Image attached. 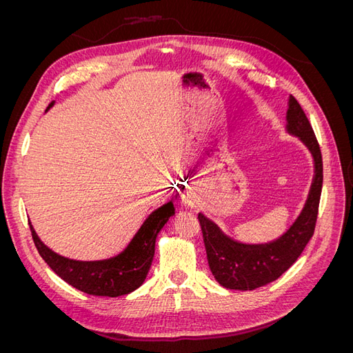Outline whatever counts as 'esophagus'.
I'll list each match as a JSON object with an SVG mask.
<instances>
[{
	"label": "esophagus",
	"mask_w": 353,
	"mask_h": 353,
	"mask_svg": "<svg viewBox=\"0 0 353 353\" xmlns=\"http://www.w3.org/2000/svg\"><path fill=\"white\" fill-rule=\"evenodd\" d=\"M183 199H184V201H185V203H188V196H187V197H185V196H184V197H183Z\"/></svg>",
	"instance_id": "1"
}]
</instances>
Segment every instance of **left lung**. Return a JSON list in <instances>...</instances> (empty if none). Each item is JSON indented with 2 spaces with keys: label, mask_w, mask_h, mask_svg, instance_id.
<instances>
[{
  "label": "left lung",
  "mask_w": 353,
  "mask_h": 353,
  "mask_svg": "<svg viewBox=\"0 0 353 353\" xmlns=\"http://www.w3.org/2000/svg\"><path fill=\"white\" fill-rule=\"evenodd\" d=\"M287 131L301 138L311 150L315 176L302 213L284 236L266 244L237 243L199 213L209 268L216 281L231 290H253L275 281L297 261L314 236L323 190V156L312 126L293 95L288 99Z\"/></svg>",
  "instance_id": "obj_1"
}]
</instances>
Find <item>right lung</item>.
<instances>
[{
  "instance_id": "add662e5",
  "label": "right lung",
  "mask_w": 353,
  "mask_h": 353,
  "mask_svg": "<svg viewBox=\"0 0 353 353\" xmlns=\"http://www.w3.org/2000/svg\"><path fill=\"white\" fill-rule=\"evenodd\" d=\"M51 105L52 103L48 105V109ZM174 213L175 209L170 201L156 209L144 221L130 245L121 254L105 261L94 262H81L63 258V256L50 250L38 239L30 223L29 227L41 258L61 280H65L68 284L83 293L117 297L134 292L144 283L152 266L157 234Z\"/></svg>"
}]
</instances>
